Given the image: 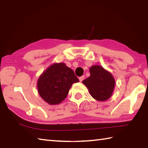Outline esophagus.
Instances as JSON below:
<instances>
[{"instance_id":"34e87169","label":"esophagus","mask_w":148,"mask_h":148,"mask_svg":"<svg viewBox=\"0 0 148 148\" xmlns=\"http://www.w3.org/2000/svg\"><path fill=\"white\" fill-rule=\"evenodd\" d=\"M84 79H85V76H81V77H79V82H82Z\"/></svg>"}]
</instances>
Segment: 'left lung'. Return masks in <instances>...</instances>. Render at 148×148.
<instances>
[{
    "label": "left lung",
    "mask_w": 148,
    "mask_h": 148,
    "mask_svg": "<svg viewBox=\"0 0 148 148\" xmlns=\"http://www.w3.org/2000/svg\"><path fill=\"white\" fill-rule=\"evenodd\" d=\"M90 76L82 82L92 97L99 101H104L111 97L115 87V79L111 72L99 65L89 69Z\"/></svg>",
    "instance_id": "1"
}]
</instances>
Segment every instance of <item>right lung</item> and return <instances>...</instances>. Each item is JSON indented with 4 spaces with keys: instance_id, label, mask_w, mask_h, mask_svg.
Returning <instances> with one entry per match:
<instances>
[{
    "instance_id": "obj_1",
    "label": "right lung",
    "mask_w": 148,
    "mask_h": 148,
    "mask_svg": "<svg viewBox=\"0 0 148 148\" xmlns=\"http://www.w3.org/2000/svg\"><path fill=\"white\" fill-rule=\"evenodd\" d=\"M78 82L74 71L65 63H54L39 76L37 91L45 102L54 106L65 100L72 84Z\"/></svg>"
}]
</instances>
